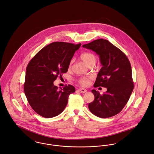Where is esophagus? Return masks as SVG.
<instances>
[{
	"instance_id": "esophagus-1",
	"label": "esophagus",
	"mask_w": 154,
	"mask_h": 154,
	"mask_svg": "<svg viewBox=\"0 0 154 154\" xmlns=\"http://www.w3.org/2000/svg\"><path fill=\"white\" fill-rule=\"evenodd\" d=\"M78 91L80 92V93H85L86 92L88 91L86 90V89H83V88H80V89H78Z\"/></svg>"
}]
</instances>
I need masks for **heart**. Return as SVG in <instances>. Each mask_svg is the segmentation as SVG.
<instances>
[{
	"label": "heart",
	"mask_w": 154,
	"mask_h": 154,
	"mask_svg": "<svg viewBox=\"0 0 154 154\" xmlns=\"http://www.w3.org/2000/svg\"><path fill=\"white\" fill-rule=\"evenodd\" d=\"M80 58L89 66H94L96 62V56L91 52H85V53L82 54L80 55ZM72 62H73V60H72L70 62L69 67L71 66ZM91 79V77H81L78 79V82L83 86H87L89 84Z\"/></svg>",
	"instance_id": "b5f03b06"
}]
</instances>
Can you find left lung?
<instances>
[{
    "label": "left lung",
    "instance_id": "8db88e82",
    "mask_svg": "<svg viewBox=\"0 0 154 154\" xmlns=\"http://www.w3.org/2000/svg\"><path fill=\"white\" fill-rule=\"evenodd\" d=\"M83 47L95 52L102 65L93 86L107 89L103 94L93 89L94 99L89 109L100 118L114 116L123 109L134 88L130 61L120 49L105 39L95 40Z\"/></svg>",
    "mask_w": 154,
    "mask_h": 154
}]
</instances>
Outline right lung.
Wrapping results in <instances>:
<instances>
[{"instance_id": "right-lung-1", "label": "right lung", "mask_w": 154, "mask_h": 154, "mask_svg": "<svg viewBox=\"0 0 154 154\" xmlns=\"http://www.w3.org/2000/svg\"><path fill=\"white\" fill-rule=\"evenodd\" d=\"M81 43L54 42L42 49L29 62L26 73L24 93L32 109L45 118L60 114L68 96L75 92L72 85L60 90L54 86L57 77L67 72L71 60Z\"/></svg>"}]
</instances>
